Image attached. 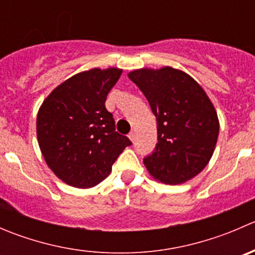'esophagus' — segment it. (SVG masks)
Instances as JSON below:
<instances>
[{"label": "esophagus", "instance_id": "esophagus-1", "mask_svg": "<svg viewBox=\"0 0 255 255\" xmlns=\"http://www.w3.org/2000/svg\"><path fill=\"white\" fill-rule=\"evenodd\" d=\"M134 137H135V134L133 132H130L129 134H128V138L130 139V142H134Z\"/></svg>", "mask_w": 255, "mask_h": 255}]
</instances>
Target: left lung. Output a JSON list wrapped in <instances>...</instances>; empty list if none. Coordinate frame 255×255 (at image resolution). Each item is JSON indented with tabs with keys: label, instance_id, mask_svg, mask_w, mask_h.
<instances>
[{
	"label": "left lung",
	"instance_id": "obj_1",
	"mask_svg": "<svg viewBox=\"0 0 255 255\" xmlns=\"http://www.w3.org/2000/svg\"><path fill=\"white\" fill-rule=\"evenodd\" d=\"M158 122V143L144 158L156 181L177 185L201 173L217 143L220 122L205 90L189 74L164 66L137 69L128 74Z\"/></svg>",
	"mask_w": 255,
	"mask_h": 255
}]
</instances>
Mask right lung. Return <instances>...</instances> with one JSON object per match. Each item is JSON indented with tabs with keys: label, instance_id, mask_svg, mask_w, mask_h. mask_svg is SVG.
Returning <instances> with one entry per match:
<instances>
[{
	"label": "right lung",
	"instance_id": "add662e5",
	"mask_svg": "<svg viewBox=\"0 0 255 255\" xmlns=\"http://www.w3.org/2000/svg\"><path fill=\"white\" fill-rule=\"evenodd\" d=\"M122 69H90L56 86L37 115L44 160L61 181L90 189L106 179L130 140L115 129L105 101Z\"/></svg>",
	"mask_w": 255,
	"mask_h": 255
}]
</instances>
